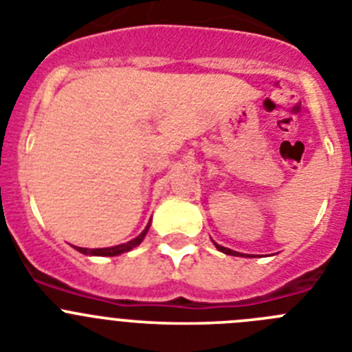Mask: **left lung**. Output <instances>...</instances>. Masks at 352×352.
<instances>
[{
	"label": "left lung",
	"instance_id": "left-lung-1",
	"mask_svg": "<svg viewBox=\"0 0 352 352\" xmlns=\"http://www.w3.org/2000/svg\"><path fill=\"white\" fill-rule=\"evenodd\" d=\"M214 247L219 248L220 252H223V254H229V256H243V254H239V252H234V250H231V248H226V247H222V245H217V243H214Z\"/></svg>",
	"mask_w": 352,
	"mask_h": 352
}]
</instances>
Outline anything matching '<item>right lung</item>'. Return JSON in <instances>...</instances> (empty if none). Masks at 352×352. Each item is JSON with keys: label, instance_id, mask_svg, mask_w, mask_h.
I'll return each instance as SVG.
<instances>
[{"label": "right lung", "instance_id": "add662e5", "mask_svg": "<svg viewBox=\"0 0 352 352\" xmlns=\"http://www.w3.org/2000/svg\"><path fill=\"white\" fill-rule=\"evenodd\" d=\"M148 227H149V223L146 226V229L138 236V238H133L132 241H129V243H121V245H116V247H111V248H80V247H76V248L79 252H82V254H86V256H109V257L120 256V254H123V252L132 250L133 247H138V245L141 243L142 239H144L146 232H148Z\"/></svg>", "mask_w": 352, "mask_h": 352}]
</instances>
